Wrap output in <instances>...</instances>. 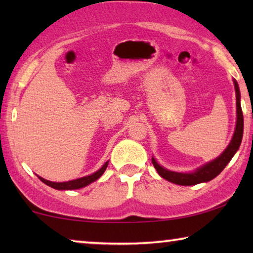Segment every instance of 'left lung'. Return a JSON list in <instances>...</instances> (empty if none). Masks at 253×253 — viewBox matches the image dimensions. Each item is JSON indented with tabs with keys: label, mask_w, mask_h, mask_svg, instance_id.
<instances>
[{
	"label": "left lung",
	"mask_w": 253,
	"mask_h": 253,
	"mask_svg": "<svg viewBox=\"0 0 253 253\" xmlns=\"http://www.w3.org/2000/svg\"><path fill=\"white\" fill-rule=\"evenodd\" d=\"M234 88H235V97H237V125H235V130L232 139H231L228 147L225 148V151L221 154V155L213 160L212 162H209L207 164L201 166L198 169H195L194 172L191 173H178L173 172V170L166 169L161 166L156 162L155 158H152V163L154 168L156 169L157 173L161 175L163 178L168 179L169 182H172L177 185H195V184L209 182L216 177L222 170L224 169L226 165L229 164V162L232 160L234 154L241 145L242 136H243V114L241 109V104H240V99H241V95H240V89L237 80H233Z\"/></svg>",
	"instance_id": "1"
}]
</instances>
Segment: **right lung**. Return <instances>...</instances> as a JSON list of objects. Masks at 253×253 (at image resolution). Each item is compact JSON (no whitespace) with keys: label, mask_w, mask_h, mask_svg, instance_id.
<instances>
[{"label":"right lung","mask_w":253,"mask_h":253,"mask_svg":"<svg viewBox=\"0 0 253 253\" xmlns=\"http://www.w3.org/2000/svg\"><path fill=\"white\" fill-rule=\"evenodd\" d=\"M107 166H108V161H107L104 165H102V168L100 169H98L97 172L92 173L91 175H88V176H84V177H80V178H77V179H72V181H68V182H61V183H57V182H51L48 181V179H44L43 177L41 176H38L40 178V181L43 182L46 185H49L50 187H53L55 190H77V188H81V187H84L89 185V184L97 181L98 178H99L104 172L107 169Z\"/></svg>","instance_id":"add662e5"}]
</instances>
